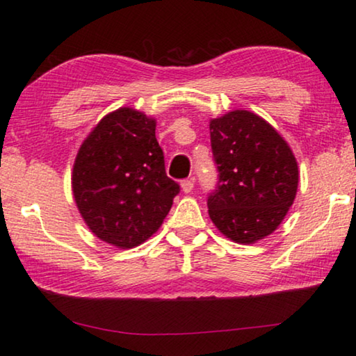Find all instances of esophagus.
Wrapping results in <instances>:
<instances>
[{
    "label": "esophagus",
    "instance_id": "34e87169",
    "mask_svg": "<svg viewBox=\"0 0 356 356\" xmlns=\"http://www.w3.org/2000/svg\"><path fill=\"white\" fill-rule=\"evenodd\" d=\"M181 187H182V192L191 193L193 191V177L184 179V181L181 182Z\"/></svg>",
    "mask_w": 356,
    "mask_h": 356
}]
</instances>
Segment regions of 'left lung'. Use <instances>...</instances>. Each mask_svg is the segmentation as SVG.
I'll list each match as a JSON object with an SVG mask.
<instances>
[{
	"mask_svg": "<svg viewBox=\"0 0 356 356\" xmlns=\"http://www.w3.org/2000/svg\"><path fill=\"white\" fill-rule=\"evenodd\" d=\"M210 140L218 170L207 200L211 221L241 244L272 234L296 197L298 164L290 146L248 111L213 118Z\"/></svg>",
	"mask_w": 356,
	"mask_h": 356,
	"instance_id": "8db88e82",
	"label": "left lung"
}]
</instances>
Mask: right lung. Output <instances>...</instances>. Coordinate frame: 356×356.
Wrapping results in <instances>:
<instances>
[{"mask_svg":"<svg viewBox=\"0 0 356 356\" xmlns=\"http://www.w3.org/2000/svg\"><path fill=\"white\" fill-rule=\"evenodd\" d=\"M71 184L89 229L122 249L156 233L181 192L165 174L156 122L130 107L108 113L84 140Z\"/></svg>","mask_w":356,"mask_h":356,"instance_id":"obj_1","label":"right lung"}]
</instances>
